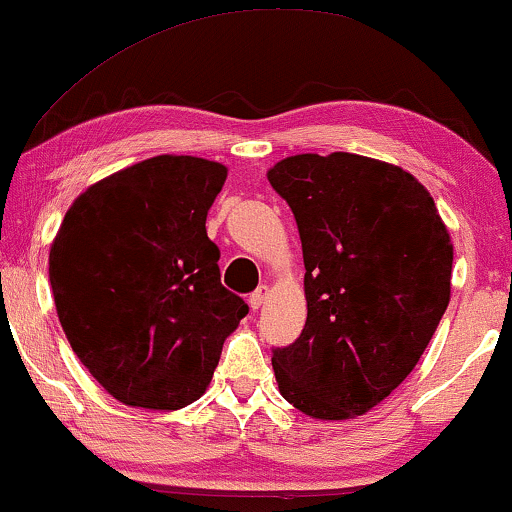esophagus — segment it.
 <instances>
[{"mask_svg":"<svg viewBox=\"0 0 512 512\" xmlns=\"http://www.w3.org/2000/svg\"><path fill=\"white\" fill-rule=\"evenodd\" d=\"M265 296H268V286H258V289L249 296V305H251V310H258V307L263 305Z\"/></svg>","mask_w":512,"mask_h":512,"instance_id":"1","label":"esophagus"}]
</instances>
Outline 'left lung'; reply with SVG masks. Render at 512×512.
Instances as JSON below:
<instances>
[{"label":"left lung","mask_w":512,"mask_h":512,"mask_svg":"<svg viewBox=\"0 0 512 512\" xmlns=\"http://www.w3.org/2000/svg\"><path fill=\"white\" fill-rule=\"evenodd\" d=\"M268 181L296 216L307 321L272 349L279 394L314 419L366 415L417 366L450 303L452 242L401 167L335 151L279 160Z\"/></svg>","instance_id":"left-lung-1"}]
</instances>
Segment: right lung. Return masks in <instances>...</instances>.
<instances>
[{"instance_id": "1", "label": "right lung", "mask_w": 512, "mask_h": 512, "mask_svg": "<svg viewBox=\"0 0 512 512\" xmlns=\"http://www.w3.org/2000/svg\"><path fill=\"white\" fill-rule=\"evenodd\" d=\"M228 170L156 156L97 181L67 209L48 277L62 331L116 401H198L249 307L221 284L207 212Z\"/></svg>"}]
</instances>
